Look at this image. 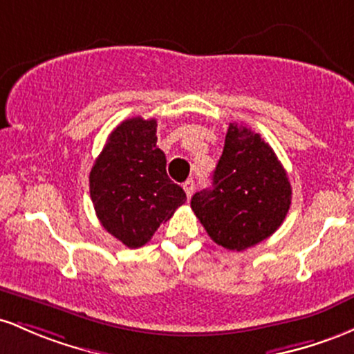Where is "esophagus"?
Segmentation results:
<instances>
[{"label":"esophagus","instance_id":"esophagus-1","mask_svg":"<svg viewBox=\"0 0 354 354\" xmlns=\"http://www.w3.org/2000/svg\"><path fill=\"white\" fill-rule=\"evenodd\" d=\"M182 187H184L185 194H187V198H190V196H192V192H194V187H196V182H194V178H187Z\"/></svg>","mask_w":354,"mask_h":354}]
</instances>
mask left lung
<instances>
[{
  "instance_id": "1",
  "label": "left lung",
  "mask_w": 354,
  "mask_h": 354,
  "mask_svg": "<svg viewBox=\"0 0 354 354\" xmlns=\"http://www.w3.org/2000/svg\"><path fill=\"white\" fill-rule=\"evenodd\" d=\"M291 194L271 145L248 127L230 124L212 187L194 194L190 207L216 244L244 251L279 229Z\"/></svg>"
}]
</instances>
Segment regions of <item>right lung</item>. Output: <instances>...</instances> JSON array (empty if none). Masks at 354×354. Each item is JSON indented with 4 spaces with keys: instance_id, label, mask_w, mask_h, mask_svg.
<instances>
[{
    "instance_id": "obj_1",
    "label": "right lung",
    "mask_w": 354,
    "mask_h": 354,
    "mask_svg": "<svg viewBox=\"0 0 354 354\" xmlns=\"http://www.w3.org/2000/svg\"><path fill=\"white\" fill-rule=\"evenodd\" d=\"M157 145V120H124L103 147L90 172V197L98 221L127 248L147 244L187 197L167 176Z\"/></svg>"
}]
</instances>
